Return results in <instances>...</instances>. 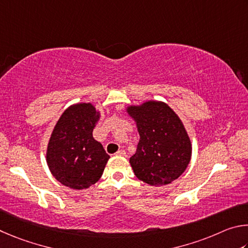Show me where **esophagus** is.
Wrapping results in <instances>:
<instances>
[{"instance_id":"34e87169","label":"esophagus","mask_w":248,"mask_h":248,"mask_svg":"<svg viewBox=\"0 0 248 248\" xmlns=\"http://www.w3.org/2000/svg\"><path fill=\"white\" fill-rule=\"evenodd\" d=\"M115 155H120V157H123V155H125V151L123 149H120L119 151H116Z\"/></svg>"}]
</instances>
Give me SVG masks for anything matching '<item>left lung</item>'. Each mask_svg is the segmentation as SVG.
I'll use <instances>...</instances> for the list:
<instances>
[{
    "mask_svg": "<svg viewBox=\"0 0 248 248\" xmlns=\"http://www.w3.org/2000/svg\"><path fill=\"white\" fill-rule=\"evenodd\" d=\"M125 111L136 123L140 137L129 159L137 179L151 186L179 179L192 158V141L179 115L158 100L131 104Z\"/></svg>",
    "mask_w": 248,
    "mask_h": 248,
    "instance_id": "8db88e82",
    "label": "left lung"
}]
</instances>
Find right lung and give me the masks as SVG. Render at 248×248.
<instances>
[{
    "mask_svg": "<svg viewBox=\"0 0 248 248\" xmlns=\"http://www.w3.org/2000/svg\"><path fill=\"white\" fill-rule=\"evenodd\" d=\"M101 113L90 102H79L65 110L46 147V163L56 180L73 189H86L100 180L110 159L93 136Z\"/></svg>",
    "mask_w": 248,
    "mask_h": 248,
    "instance_id": "obj_1",
    "label": "right lung"
}]
</instances>
